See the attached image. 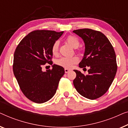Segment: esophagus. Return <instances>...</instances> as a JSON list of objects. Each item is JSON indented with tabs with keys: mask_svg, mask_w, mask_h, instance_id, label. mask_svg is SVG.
<instances>
[{
	"mask_svg": "<svg viewBox=\"0 0 128 128\" xmlns=\"http://www.w3.org/2000/svg\"><path fill=\"white\" fill-rule=\"evenodd\" d=\"M64 71H65V72H66V73H68V72L71 71V70H69V69H68V68H65Z\"/></svg>",
	"mask_w": 128,
	"mask_h": 128,
	"instance_id": "34e87169",
	"label": "esophagus"
}]
</instances>
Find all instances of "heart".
<instances>
[{
    "mask_svg": "<svg viewBox=\"0 0 128 128\" xmlns=\"http://www.w3.org/2000/svg\"><path fill=\"white\" fill-rule=\"evenodd\" d=\"M66 41L68 44H70L72 48H78L80 42L78 39L76 37L72 35H69L66 37ZM58 47L59 42L58 41H55L52 46L51 51L53 56H57L58 54ZM79 58L76 56H73L70 57H62L56 60V64L57 66H62L65 68H71L74 65L78 63Z\"/></svg>",
    "mask_w": 128,
    "mask_h": 128,
    "instance_id": "b5f03b06",
    "label": "heart"
}]
</instances>
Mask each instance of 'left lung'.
I'll return each mask as SVG.
<instances>
[{"mask_svg":"<svg viewBox=\"0 0 128 128\" xmlns=\"http://www.w3.org/2000/svg\"><path fill=\"white\" fill-rule=\"evenodd\" d=\"M85 44L84 57L80 68L89 66L88 74L74 70L76 76L73 81L77 92L90 100L98 98L107 92L117 71L116 55L108 39L100 31L84 28L73 30Z\"/></svg>","mask_w":128,"mask_h":128,"instance_id":"8db88e82","label":"left lung"}]
</instances>
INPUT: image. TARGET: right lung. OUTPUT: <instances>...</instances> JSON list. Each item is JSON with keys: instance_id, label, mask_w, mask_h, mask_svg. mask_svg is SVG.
<instances>
[{"instance_id": "right-lung-1", "label": "right lung", "mask_w": 128, "mask_h": 128, "mask_svg": "<svg viewBox=\"0 0 128 128\" xmlns=\"http://www.w3.org/2000/svg\"><path fill=\"white\" fill-rule=\"evenodd\" d=\"M62 34L63 31L34 30L21 40L14 52V76L25 96L36 103L53 98L64 74V68L56 64L46 72L42 70L46 63L53 64L52 46Z\"/></svg>"}]
</instances>
